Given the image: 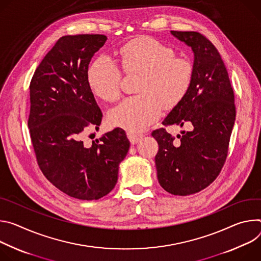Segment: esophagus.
<instances>
[{"label":"esophagus","mask_w":261,"mask_h":261,"mask_svg":"<svg viewBox=\"0 0 261 261\" xmlns=\"http://www.w3.org/2000/svg\"><path fill=\"white\" fill-rule=\"evenodd\" d=\"M127 138L130 141L132 144H137L138 142H140L143 138L142 135L139 134H134V133H127Z\"/></svg>","instance_id":"esophagus-1"}]
</instances>
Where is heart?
<instances>
[{"label":"heart","instance_id":"b5f03b06","mask_svg":"<svg viewBox=\"0 0 261 261\" xmlns=\"http://www.w3.org/2000/svg\"><path fill=\"white\" fill-rule=\"evenodd\" d=\"M119 59L125 74H140L136 84V92L140 94L123 99L109 111L108 121L113 126L142 132L159 119L164 107L175 108L191 89V61L176 57L174 49L153 37L130 39L120 47ZM121 80L119 67L106 56L97 58L87 73L93 94L106 101L119 98Z\"/></svg>","mask_w":261,"mask_h":261}]
</instances>
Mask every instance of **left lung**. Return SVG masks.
I'll return each mask as SVG.
<instances>
[{
    "mask_svg": "<svg viewBox=\"0 0 261 261\" xmlns=\"http://www.w3.org/2000/svg\"><path fill=\"white\" fill-rule=\"evenodd\" d=\"M194 51V75L185 99L173 109L163 124L187 125L179 145L162 127L152 132L158 141V179L172 195L188 196L208 187L225 164L236 121L234 93L221 55L202 34L171 31Z\"/></svg>",
    "mask_w": 261,
    "mask_h": 261,
    "instance_id": "left-lung-1",
    "label": "left lung"
}]
</instances>
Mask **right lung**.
Here are the masks:
<instances>
[{
  "label": "right lung",
  "instance_id": "right-lung-1",
  "mask_svg": "<svg viewBox=\"0 0 261 261\" xmlns=\"http://www.w3.org/2000/svg\"><path fill=\"white\" fill-rule=\"evenodd\" d=\"M106 41L100 34L61 37L30 83L28 126L38 166L57 189L80 200H97L114 189L129 148L120 127L89 147L81 140L86 127L97 128L102 119L87 73L91 58Z\"/></svg>",
  "mask_w": 261,
  "mask_h": 261
}]
</instances>
